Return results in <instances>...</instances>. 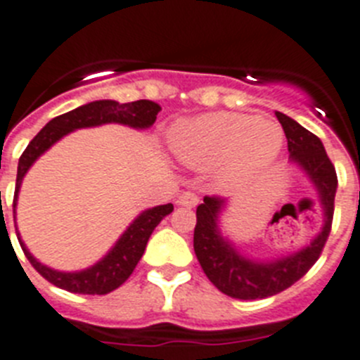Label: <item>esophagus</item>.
I'll return each instance as SVG.
<instances>
[{
  "label": "esophagus",
  "instance_id": "1",
  "mask_svg": "<svg viewBox=\"0 0 360 360\" xmlns=\"http://www.w3.org/2000/svg\"><path fill=\"white\" fill-rule=\"evenodd\" d=\"M178 205H184V207H195L198 204V196L191 191H184L182 195L176 198Z\"/></svg>",
  "mask_w": 360,
  "mask_h": 360
}]
</instances>
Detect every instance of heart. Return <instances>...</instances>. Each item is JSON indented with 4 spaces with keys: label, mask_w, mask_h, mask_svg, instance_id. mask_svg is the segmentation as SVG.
Returning <instances> with one entry per match:
<instances>
[{
    "label": "heart",
    "mask_w": 360,
    "mask_h": 360,
    "mask_svg": "<svg viewBox=\"0 0 360 360\" xmlns=\"http://www.w3.org/2000/svg\"><path fill=\"white\" fill-rule=\"evenodd\" d=\"M284 143L281 125L242 112H213L184 122L171 147L184 165L213 169L226 186H240L275 162Z\"/></svg>",
    "instance_id": "1"
}]
</instances>
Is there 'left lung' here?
Returning a JSON list of instances; mask_svg holds the SVG:
<instances>
[{"label":"left lung","mask_w":360,"mask_h":360,"mask_svg":"<svg viewBox=\"0 0 360 360\" xmlns=\"http://www.w3.org/2000/svg\"><path fill=\"white\" fill-rule=\"evenodd\" d=\"M285 138L291 162L299 165L313 182L319 193L324 226L309 245L282 259L255 262L235 250L218 229V214L226 205L220 196H204V204L196 207V226L193 245L202 269L218 290L227 297L240 300L266 299L288 290L302 278L321 257L331 231L337 191V173L328 158L324 146L308 129H304L290 116L275 112Z\"/></svg>","instance_id":"obj_1"}]
</instances>
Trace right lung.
Returning a JSON list of instances; mask_svg holds the SVG:
<instances>
[{
    "mask_svg": "<svg viewBox=\"0 0 360 360\" xmlns=\"http://www.w3.org/2000/svg\"><path fill=\"white\" fill-rule=\"evenodd\" d=\"M162 107L155 101L138 100L131 103H118L115 100H98L91 101L87 105H82L75 110H69L65 115H60L52 118L45 127L39 131L36 136L30 140L23 155L20 156L18 164V176H16V191H14V222H16V200L20 193L21 180L29 171L30 165L39 158L51 146L69 134L70 131L84 127H96L101 124H124L134 129H147L156 122V115ZM173 211V204L156 205L150 210L143 211L134 218V222L125 229V233L118 238L115 248L109 253L96 262L91 268L84 271L65 273L56 271L41 262L34 259L30 251L27 250L25 244L21 242L20 233L18 240L21 244V250L32 264V268L47 278L51 284L58 285L61 290H67L70 293L82 295H105L112 290L120 288L127 281L131 273L134 271L136 264L142 259L146 251L147 240L150 233L155 231V227L162 222V218L167 217Z\"/></svg>",
    "mask_w": 360,
    "mask_h": 360,
    "instance_id": "right-lung-1",
    "label": "right lung"
}]
</instances>
